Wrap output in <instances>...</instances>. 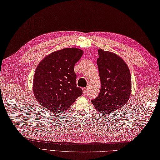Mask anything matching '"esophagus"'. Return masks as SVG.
Returning <instances> with one entry per match:
<instances>
[{
	"instance_id": "34e87169",
	"label": "esophagus",
	"mask_w": 160,
	"mask_h": 160,
	"mask_svg": "<svg viewBox=\"0 0 160 160\" xmlns=\"http://www.w3.org/2000/svg\"><path fill=\"white\" fill-rule=\"evenodd\" d=\"M82 92H83V94H86L88 92V88H82Z\"/></svg>"
}]
</instances>
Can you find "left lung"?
Instances as JSON below:
<instances>
[{"mask_svg": "<svg viewBox=\"0 0 160 160\" xmlns=\"http://www.w3.org/2000/svg\"><path fill=\"white\" fill-rule=\"evenodd\" d=\"M98 55L97 64L101 87L99 95L92 103L103 115L110 114L129 100L132 91L131 74L120 56L101 48Z\"/></svg>", "mask_w": 160, "mask_h": 160, "instance_id": "8db88e82", "label": "left lung"}]
</instances>
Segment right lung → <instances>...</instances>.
<instances>
[{
	"instance_id": "obj_1",
	"label": "right lung",
	"mask_w": 160,
	"mask_h": 160,
	"mask_svg": "<svg viewBox=\"0 0 160 160\" xmlns=\"http://www.w3.org/2000/svg\"><path fill=\"white\" fill-rule=\"evenodd\" d=\"M83 50L65 48L49 54L36 69L32 90L36 99L44 108L61 114L82 94L76 86L74 67Z\"/></svg>"
}]
</instances>
